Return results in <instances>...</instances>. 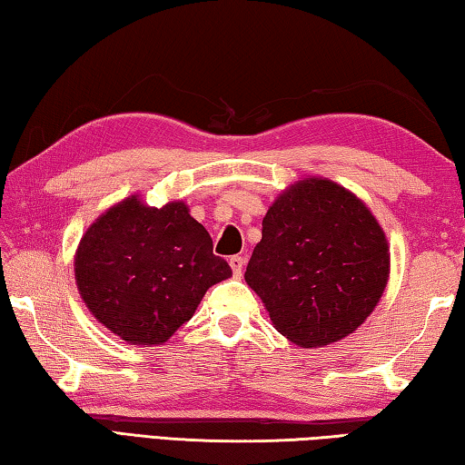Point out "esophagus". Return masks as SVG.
I'll list each match as a JSON object with an SVG mask.
<instances>
[{"label":"esophagus","mask_w":465,"mask_h":465,"mask_svg":"<svg viewBox=\"0 0 465 465\" xmlns=\"http://www.w3.org/2000/svg\"><path fill=\"white\" fill-rule=\"evenodd\" d=\"M243 264H246V260H243V256H232V258H230V266H232V270H233V276H235V278L242 276Z\"/></svg>","instance_id":"34e87169"}]
</instances>
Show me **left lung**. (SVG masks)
<instances>
[{
    "mask_svg": "<svg viewBox=\"0 0 465 465\" xmlns=\"http://www.w3.org/2000/svg\"><path fill=\"white\" fill-rule=\"evenodd\" d=\"M388 274L391 250L372 211L341 184L311 176L270 205L243 278L286 340L323 348L364 323Z\"/></svg>",
    "mask_w": 465,
    "mask_h": 465,
    "instance_id": "8db88e82",
    "label": "left lung"
}]
</instances>
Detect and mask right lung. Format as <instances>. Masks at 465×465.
<instances>
[{"mask_svg": "<svg viewBox=\"0 0 465 465\" xmlns=\"http://www.w3.org/2000/svg\"><path fill=\"white\" fill-rule=\"evenodd\" d=\"M232 276L183 201L148 207L132 195L89 225L74 281L101 325L132 345H160L195 313L209 286Z\"/></svg>", "mask_w": 465, "mask_h": 465, "instance_id": "add662e5", "label": "right lung"}]
</instances>
